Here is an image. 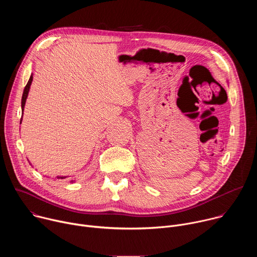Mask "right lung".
Masks as SVG:
<instances>
[{"mask_svg": "<svg viewBox=\"0 0 257 257\" xmlns=\"http://www.w3.org/2000/svg\"><path fill=\"white\" fill-rule=\"evenodd\" d=\"M31 82H32V75L30 76V78H29V80H28V82H27V84H26V86H25V88H24V90H23L22 99H21V107H22V112H23V109H24L25 101H26V98H27V95H28V91H29V88H30V84H31ZM21 120H22V118H21ZM21 120H20V124H21ZM57 178H58V179H64L65 177H57Z\"/></svg>", "mask_w": 257, "mask_h": 257, "instance_id": "right-lung-1", "label": "right lung"}]
</instances>
